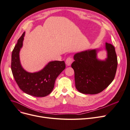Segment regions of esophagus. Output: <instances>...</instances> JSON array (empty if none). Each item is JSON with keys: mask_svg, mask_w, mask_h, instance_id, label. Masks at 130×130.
I'll use <instances>...</instances> for the list:
<instances>
[{"mask_svg": "<svg viewBox=\"0 0 130 130\" xmlns=\"http://www.w3.org/2000/svg\"><path fill=\"white\" fill-rule=\"evenodd\" d=\"M73 61H74V60H73V59L72 57H68L66 59V62H65L66 65L70 66L71 65V64L73 63Z\"/></svg>", "mask_w": 130, "mask_h": 130, "instance_id": "1", "label": "esophagus"}]
</instances>
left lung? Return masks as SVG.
<instances>
[{
  "mask_svg": "<svg viewBox=\"0 0 130 130\" xmlns=\"http://www.w3.org/2000/svg\"><path fill=\"white\" fill-rule=\"evenodd\" d=\"M107 58L100 60V49H89L74 55L71 66L74 71L75 87L83 94H94L103 91L114 80L117 67L115 47L106 42Z\"/></svg>",
  "mask_w": 130,
  "mask_h": 130,
  "instance_id": "left-lung-1",
  "label": "left lung"
}]
</instances>
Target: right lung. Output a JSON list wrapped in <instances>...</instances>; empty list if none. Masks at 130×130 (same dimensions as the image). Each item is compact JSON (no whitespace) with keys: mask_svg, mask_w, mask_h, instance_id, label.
<instances>
[{"mask_svg":"<svg viewBox=\"0 0 130 130\" xmlns=\"http://www.w3.org/2000/svg\"><path fill=\"white\" fill-rule=\"evenodd\" d=\"M25 32L19 38L12 52L11 69L19 88L26 94L37 97L47 96L53 91L56 79L65 69L64 61H50L41 70L30 73L22 66L20 52Z\"/></svg>","mask_w":130,"mask_h":130,"instance_id":"right-lung-1","label":"right lung"}]
</instances>
